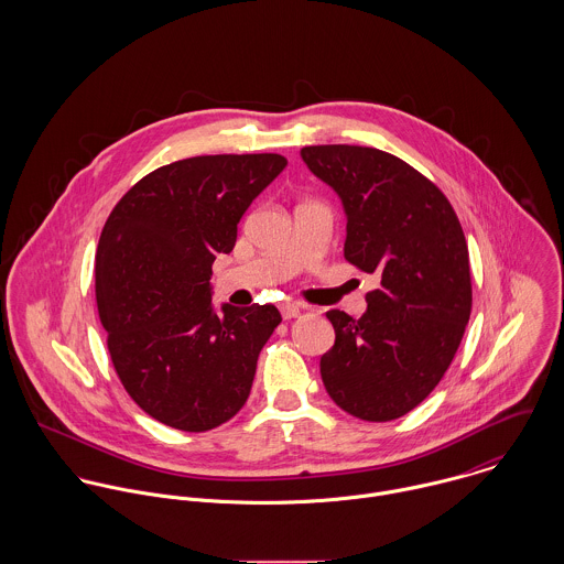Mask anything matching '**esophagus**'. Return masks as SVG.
I'll list each match as a JSON object with an SVG mask.
<instances>
[{
  "label": "esophagus",
  "instance_id": "34e87169",
  "mask_svg": "<svg viewBox=\"0 0 564 564\" xmlns=\"http://www.w3.org/2000/svg\"><path fill=\"white\" fill-rule=\"evenodd\" d=\"M280 313H282V319H295V317H300V313H302V308L297 306V304H280Z\"/></svg>",
  "mask_w": 564,
  "mask_h": 564
}]
</instances>
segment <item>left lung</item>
<instances>
[{"label": "left lung", "mask_w": 564, "mask_h": 564, "mask_svg": "<svg viewBox=\"0 0 564 564\" xmlns=\"http://www.w3.org/2000/svg\"><path fill=\"white\" fill-rule=\"evenodd\" d=\"M302 161L340 197L345 260L376 273L360 319L325 317L327 395L365 421H393L445 376L471 315L469 249L447 197L408 162L376 148L311 145Z\"/></svg>", "instance_id": "1"}]
</instances>
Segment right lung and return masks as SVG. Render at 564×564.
<instances>
[{
	"label": "right lung",
	"instance_id": "obj_1",
	"mask_svg": "<svg viewBox=\"0 0 564 564\" xmlns=\"http://www.w3.org/2000/svg\"><path fill=\"white\" fill-rule=\"evenodd\" d=\"M280 154L164 164L112 208L95 256V297L115 371L150 416L206 432L247 402L275 306L215 313L213 262L230 253L249 204L282 173Z\"/></svg>",
	"mask_w": 564,
	"mask_h": 564
}]
</instances>
